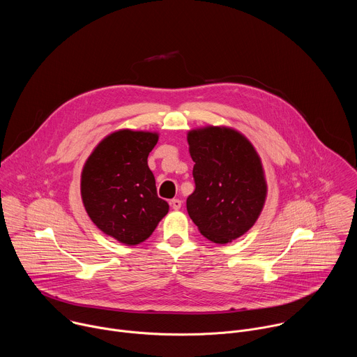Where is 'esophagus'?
<instances>
[{
    "mask_svg": "<svg viewBox=\"0 0 357 357\" xmlns=\"http://www.w3.org/2000/svg\"><path fill=\"white\" fill-rule=\"evenodd\" d=\"M181 206H182V200H179V199H172L171 200V208L174 211H179Z\"/></svg>",
    "mask_w": 357,
    "mask_h": 357,
    "instance_id": "obj_1",
    "label": "esophagus"
}]
</instances>
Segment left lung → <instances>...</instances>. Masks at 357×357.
Wrapping results in <instances>:
<instances>
[{"instance_id":"8db88e82","label":"left lung","mask_w":357,"mask_h":357,"mask_svg":"<svg viewBox=\"0 0 357 357\" xmlns=\"http://www.w3.org/2000/svg\"><path fill=\"white\" fill-rule=\"evenodd\" d=\"M195 190L186 209L199 231L213 243L226 244L259 219L267 182L252 144L229 127H203L188 132Z\"/></svg>"}]
</instances>
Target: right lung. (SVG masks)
Returning <instances> with one entry per match:
<instances>
[{"instance_id": "1", "label": "right lung", "mask_w": 357, "mask_h": 357, "mask_svg": "<svg viewBox=\"0 0 357 357\" xmlns=\"http://www.w3.org/2000/svg\"><path fill=\"white\" fill-rule=\"evenodd\" d=\"M157 132L119 130L93 149L80 181L83 205L91 222L127 245L146 240L169 205L158 197L148 155Z\"/></svg>"}]
</instances>
